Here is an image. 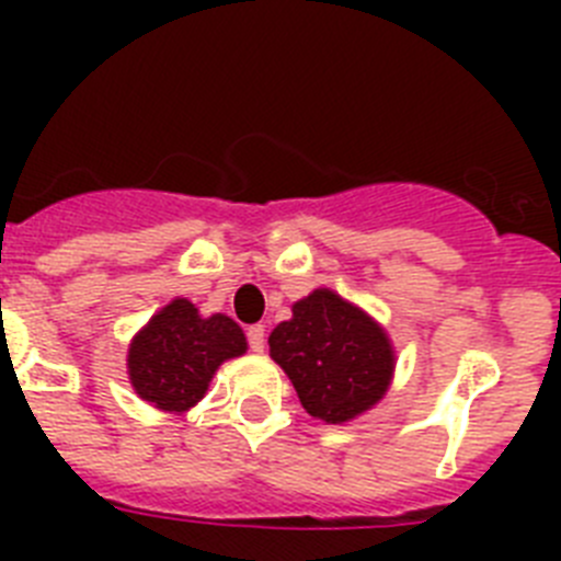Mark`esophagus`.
I'll return each instance as SVG.
<instances>
[{
	"label": "esophagus",
	"mask_w": 561,
	"mask_h": 561,
	"mask_svg": "<svg viewBox=\"0 0 561 561\" xmlns=\"http://www.w3.org/2000/svg\"><path fill=\"white\" fill-rule=\"evenodd\" d=\"M247 340H250V348L255 351V354H261L266 345V329L264 325H250L247 329Z\"/></svg>",
	"instance_id": "esophagus-1"
}]
</instances>
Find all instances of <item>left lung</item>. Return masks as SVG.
Returning a JSON list of instances; mask_svg holds the SVG:
<instances>
[{
  "label": "left lung",
  "instance_id": "1",
  "mask_svg": "<svg viewBox=\"0 0 561 561\" xmlns=\"http://www.w3.org/2000/svg\"><path fill=\"white\" fill-rule=\"evenodd\" d=\"M270 356L284 368L304 410L345 424L376 408L390 390L396 351L388 331L334 289H314L270 334Z\"/></svg>",
  "mask_w": 561,
  "mask_h": 561
}]
</instances>
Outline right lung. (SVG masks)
I'll return each mask as SVG.
<instances>
[{"label":"right lung","mask_w":561,"mask_h":561,"mask_svg":"<svg viewBox=\"0 0 561 561\" xmlns=\"http://www.w3.org/2000/svg\"><path fill=\"white\" fill-rule=\"evenodd\" d=\"M244 354L247 336L232 317H205L187 297H173L131 336L126 370L151 408L187 413L205 399L219 365Z\"/></svg>","instance_id":"obj_1"}]
</instances>
